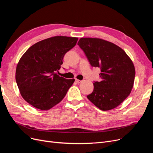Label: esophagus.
<instances>
[{
    "label": "esophagus",
    "instance_id": "34e87169",
    "mask_svg": "<svg viewBox=\"0 0 153 153\" xmlns=\"http://www.w3.org/2000/svg\"><path fill=\"white\" fill-rule=\"evenodd\" d=\"M76 83L79 84V83H80V82H81V81H80V80H79V79H76Z\"/></svg>",
    "mask_w": 153,
    "mask_h": 153
}]
</instances>
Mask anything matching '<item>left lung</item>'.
<instances>
[{
    "instance_id": "obj_1",
    "label": "left lung",
    "mask_w": 153,
    "mask_h": 153,
    "mask_svg": "<svg viewBox=\"0 0 153 153\" xmlns=\"http://www.w3.org/2000/svg\"><path fill=\"white\" fill-rule=\"evenodd\" d=\"M77 44L91 65L101 69V81L93 83V91L87 98L102 111L114 109L134 86L135 70L131 58L120 47L102 39L82 37Z\"/></svg>"
}]
</instances>
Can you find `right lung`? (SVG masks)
<instances>
[{
    "instance_id": "right-lung-1",
    "label": "right lung",
    "mask_w": 153,
    "mask_h": 153,
    "mask_svg": "<svg viewBox=\"0 0 153 153\" xmlns=\"http://www.w3.org/2000/svg\"><path fill=\"white\" fill-rule=\"evenodd\" d=\"M77 37L55 36L34 44L17 64L16 81L23 99L41 111L60 103L73 85L57 74L65 54L76 46Z\"/></svg>"
}]
</instances>
